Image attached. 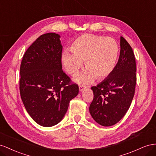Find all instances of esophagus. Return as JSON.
Here are the masks:
<instances>
[{"label": "esophagus", "mask_w": 156, "mask_h": 156, "mask_svg": "<svg viewBox=\"0 0 156 156\" xmlns=\"http://www.w3.org/2000/svg\"><path fill=\"white\" fill-rule=\"evenodd\" d=\"M86 87H87L85 85H80L79 86V90H80V91H82L83 90H85Z\"/></svg>", "instance_id": "1"}]
</instances>
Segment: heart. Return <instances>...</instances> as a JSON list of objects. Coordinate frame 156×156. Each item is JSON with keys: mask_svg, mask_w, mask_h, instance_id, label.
Returning a JSON list of instances; mask_svg holds the SVG:
<instances>
[{"mask_svg": "<svg viewBox=\"0 0 156 156\" xmlns=\"http://www.w3.org/2000/svg\"><path fill=\"white\" fill-rule=\"evenodd\" d=\"M71 52L65 50L61 57L62 65L66 73L74 75L83 66L87 69L76 76L80 83H90L95 78L103 80L114 70L118 59L119 48L111 37L84 34L76 38L70 47Z\"/></svg>", "mask_w": 156, "mask_h": 156, "instance_id": "1", "label": "heart"}]
</instances>
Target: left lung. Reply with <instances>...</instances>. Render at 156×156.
Listing matches in <instances>:
<instances>
[{
    "instance_id": "8db88e82",
    "label": "left lung",
    "mask_w": 156,
    "mask_h": 156,
    "mask_svg": "<svg viewBox=\"0 0 156 156\" xmlns=\"http://www.w3.org/2000/svg\"><path fill=\"white\" fill-rule=\"evenodd\" d=\"M136 71L133 49L121 37L119 57L112 73L97 86L91 87L93 99L90 112L97 123L111 126L125 115L135 95Z\"/></svg>"
}]
</instances>
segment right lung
<instances>
[{
  "mask_svg": "<svg viewBox=\"0 0 156 156\" xmlns=\"http://www.w3.org/2000/svg\"><path fill=\"white\" fill-rule=\"evenodd\" d=\"M60 35H41L27 50L20 66V91L30 116L43 127L59 123L68 110L70 100L78 94L62 70Z\"/></svg>",
  "mask_w": 156,
  "mask_h": 156,
  "instance_id": "obj_1",
  "label": "right lung"
}]
</instances>
